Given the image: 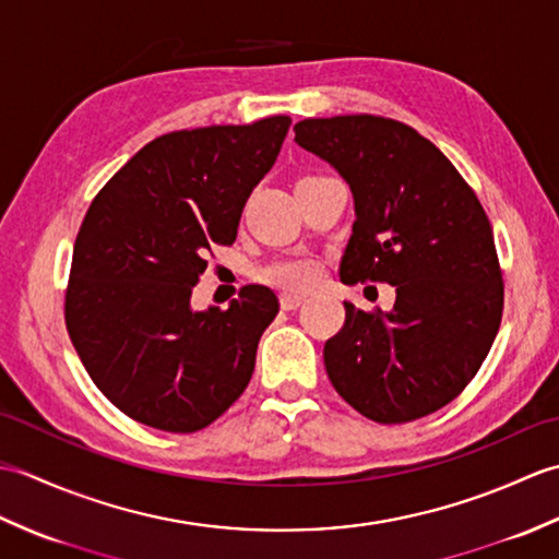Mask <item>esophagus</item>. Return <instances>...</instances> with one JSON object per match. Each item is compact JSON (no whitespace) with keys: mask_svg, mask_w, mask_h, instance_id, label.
I'll return each instance as SVG.
<instances>
[{"mask_svg":"<svg viewBox=\"0 0 559 559\" xmlns=\"http://www.w3.org/2000/svg\"><path fill=\"white\" fill-rule=\"evenodd\" d=\"M302 302H305V300L298 298V295H281V310H286V312L298 310V307H300Z\"/></svg>","mask_w":559,"mask_h":559,"instance_id":"1","label":"esophagus"}]
</instances>
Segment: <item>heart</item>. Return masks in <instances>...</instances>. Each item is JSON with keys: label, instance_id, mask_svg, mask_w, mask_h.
<instances>
[{"label": "heart", "instance_id": "1", "mask_svg": "<svg viewBox=\"0 0 559 559\" xmlns=\"http://www.w3.org/2000/svg\"><path fill=\"white\" fill-rule=\"evenodd\" d=\"M322 269L314 259H283L261 269V281L286 293H307L317 286Z\"/></svg>", "mask_w": 559, "mask_h": 559}]
</instances>
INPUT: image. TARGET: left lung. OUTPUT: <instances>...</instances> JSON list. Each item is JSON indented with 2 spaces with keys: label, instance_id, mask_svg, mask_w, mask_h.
<instances>
[{
  "label": "left lung",
  "instance_id": "1",
  "mask_svg": "<svg viewBox=\"0 0 559 559\" xmlns=\"http://www.w3.org/2000/svg\"><path fill=\"white\" fill-rule=\"evenodd\" d=\"M350 187L355 223L341 281L394 286L389 312L346 307L324 346L331 384L374 423H408L454 401L488 358L504 305L492 225L430 139L374 115L293 127Z\"/></svg>",
  "mask_w": 559,
  "mask_h": 559
}]
</instances>
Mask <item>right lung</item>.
<instances>
[{
  "instance_id": "add662e5",
  "label": "right lung",
  "mask_w": 559,
  "mask_h": 559,
  "mask_svg": "<svg viewBox=\"0 0 559 559\" xmlns=\"http://www.w3.org/2000/svg\"><path fill=\"white\" fill-rule=\"evenodd\" d=\"M288 127L276 115L163 134L93 199L71 257L67 329L93 382L129 418L197 432L252 379L276 295L247 286L228 310H194L192 290L209 249L235 242Z\"/></svg>"
}]
</instances>
